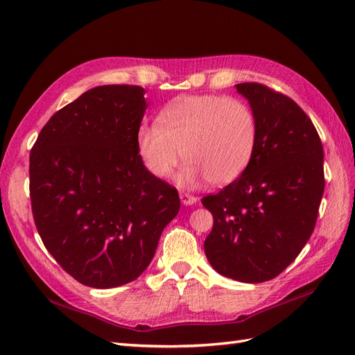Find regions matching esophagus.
Returning <instances> with one entry per match:
<instances>
[{
  "label": "esophagus",
  "instance_id": "obj_1",
  "mask_svg": "<svg viewBox=\"0 0 355 355\" xmlns=\"http://www.w3.org/2000/svg\"><path fill=\"white\" fill-rule=\"evenodd\" d=\"M179 197H180V201L184 202V206H191V204L197 202V197H194L192 194H188V192H180Z\"/></svg>",
  "mask_w": 355,
  "mask_h": 355
}]
</instances>
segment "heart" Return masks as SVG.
Wrapping results in <instances>:
<instances>
[{"label": "heart", "instance_id": "1", "mask_svg": "<svg viewBox=\"0 0 355 355\" xmlns=\"http://www.w3.org/2000/svg\"><path fill=\"white\" fill-rule=\"evenodd\" d=\"M155 123L137 128L139 158L153 176L166 179L184 157L178 182L187 188L207 179L213 185L231 184L250 164L257 142L250 105L220 94L179 96Z\"/></svg>", "mask_w": 355, "mask_h": 355}]
</instances>
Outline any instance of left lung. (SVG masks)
I'll return each mask as SVG.
<instances>
[{
    "label": "left lung",
    "mask_w": 355,
    "mask_h": 355,
    "mask_svg": "<svg viewBox=\"0 0 355 355\" xmlns=\"http://www.w3.org/2000/svg\"><path fill=\"white\" fill-rule=\"evenodd\" d=\"M257 142L241 176L201 202L213 214L204 241L210 265L243 283L272 280L314 231L324 192L323 145L300 106L259 83H241Z\"/></svg>",
    "instance_id": "obj_1"
}]
</instances>
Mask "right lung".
Wrapping results in <instances>:
<instances>
[{
	"mask_svg": "<svg viewBox=\"0 0 355 355\" xmlns=\"http://www.w3.org/2000/svg\"><path fill=\"white\" fill-rule=\"evenodd\" d=\"M141 85H99L41 128L29 155V196L49 253L84 286L130 283L153 261L180 207L136 149L146 111Z\"/></svg>",
	"mask_w": 355,
	"mask_h": 355,
	"instance_id": "add662e5",
	"label": "right lung"
}]
</instances>
